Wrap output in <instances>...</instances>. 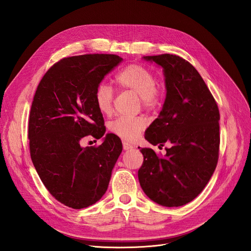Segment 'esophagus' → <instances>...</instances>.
Instances as JSON below:
<instances>
[{
	"label": "esophagus",
	"instance_id": "esophagus-1",
	"mask_svg": "<svg viewBox=\"0 0 251 251\" xmlns=\"http://www.w3.org/2000/svg\"><path fill=\"white\" fill-rule=\"evenodd\" d=\"M122 144H123V149H124V150H129V149H132V148H133L132 145L129 144V143L126 142V141H123Z\"/></svg>",
	"mask_w": 251,
	"mask_h": 251
}]
</instances>
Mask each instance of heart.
<instances>
[{"instance_id": "b5f03b06", "label": "heart", "mask_w": 251, "mask_h": 251, "mask_svg": "<svg viewBox=\"0 0 251 251\" xmlns=\"http://www.w3.org/2000/svg\"><path fill=\"white\" fill-rule=\"evenodd\" d=\"M115 82L120 88L129 90L139 95L142 105L147 109L157 106L160 99V91L154 73L140 63L128 64L115 77ZM96 107L103 115H110L114 107V93L107 84L101 83L97 86L94 94ZM147 126L144 117H122L114 121L109 126L110 131L121 139L132 141Z\"/></svg>"}]
</instances>
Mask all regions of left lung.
<instances>
[{"label":"left lung","mask_w":251,"mask_h":251,"mask_svg":"<svg viewBox=\"0 0 251 251\" xmlns=\"http://www.w3.org/2000/svg\"><path fill=\"white\" fill-rule=\"evenodd\" d=\"M163 67L167 96L163 109L145 132L166 155L142 148L139 180L145 194L164 206H181L203 191L219 158V108L197 70L177 55L145 56ZM140 148V147H139Z\"/></svg>","instance_id":"obj_1"}]
</instances>
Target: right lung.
I'll list each match as a JSON object with an SVG mask.
<instances>
[{"instance_id":"1","label":"right lung","mask_w":251,"mask_h":251,"mask_svg":"<svg viewBox=\"0 0 251 251\" xmlns=\"http://www.w3.org/2000/svg\"><path fill=\"white\" fill-rule=\"evenodd\" d=\"M121 61L115 54L63 58L47 71L36 88L28 125L31 159L47 190L69 207L84 208L101 199L122 152L114 133L99 146L80 145L85 136L99 140L106 131L94 94Z\"/></svg>"}]
</instances>
